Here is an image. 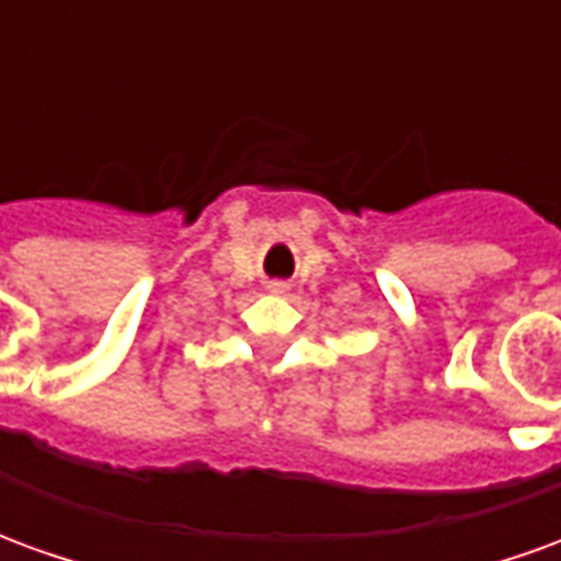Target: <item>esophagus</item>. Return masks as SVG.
Wrapping results in <instances>:
<instances>
[{
	"label": "esophagus",
	"mask_w": 561,
	"mask_h": 561,
	"mask_svg": "<svg viewBox=\"0 0 561 561\" xmlns=\"http://www.w3.org/2000/svg\"><path fill=\"white\" fill-rule=\"evenodd\" d=\"M270 288H273V291H285V285H282V282H276V285H270Z\"/></svg>",
	"instance_id": "obj_1"
}]
</instances>
